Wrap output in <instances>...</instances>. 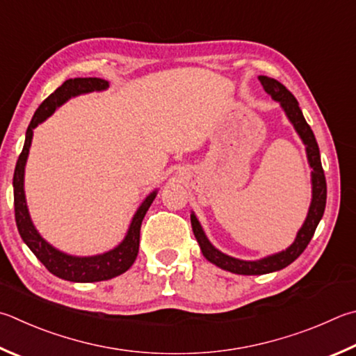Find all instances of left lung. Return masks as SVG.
Segmentation results:
<instances>
[{"instance_id":"obj_1","label":"left lung","mask_w":356,"mask_h":356,"mask_svg":"<svg viewBox=\"0 0 356 356\" xmlns=\"http://www.w3.org/2000/svg\"><path fill=\"white\" fill-rule=\"evenodd\" d=\"M258 79H260L264 92L270 95V98L273 99L280 102L289 121L293 122L297 134L300 135L302 141L307 146V156H308L309 166L313 168L312 171L313 199L308 210V216L305 219V222H303L302 229L299 230V234H297L296 241L291 244L286 250L280 252V254L261 258V260H257V261L238 260V258L225 255L222 252H219L218 249L213 248L211 243L207 240V236L204 234L202 227H200L196 216L191 215L193 234H195L196 240L200 245V250H202V254L207 260L211 261L213 264H216V266H219L221 269L230 270V273L241 274V275H261V274L274 273V270H280L283 268H286L288 264L293 263L296 258L307 249L308 243L312 241L316 227H318L321 218L324 215L325 202H327V182H325V174H324V170H322V163H321L319 146H318V141L314 138L312 127H309L305 118H303L299 102H297V99L294 98V95L277 79H273V77H268V76H260Z\"/></svg>"}]
</instances>
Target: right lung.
Listing matches in <instances>:
<instances>
[{
  "label": "right lung",
  "mask_w": 356,
  "mask_h": 356,
  "mask_svg": "<svg viewBox=\"0 0 356 356\" xmlns=\"http://www.w3.org/2000/svg\"><path fill=\"white\" fill-rule=\"evenodd\" d=\"M108 87V82L99 77H74L62 83V86L51 93L44 99L32 116L31 124L26 131V140L20 157L17 160L15 172H14V207H15V222L18 232H20L22 240L28 244V248L34 252V255L43 263L51 274L63 280L70 282H101L108 280L113 277L120 275L132 266L135 258L138 255L140 245V229L143 218L149 209L152 200L156 199L157 191H152L149 196L145 199V202L140 205V209L135 213V216L131 222V227L127 230V235L122 243L111 252H106L102 255L95 257H73L67 255L63 252L54 249L53 245L48 244L43 238L38 235L34 224H32L28 207H26L24 199V165L28 159L31 141H32V131L37 127L38 122H42L53 113L57 107L62 106L63 102L68 101L71 96H77L82 93L99 92Z\"/></svg>",
  "instance_id": "1"
}]
</instances>
